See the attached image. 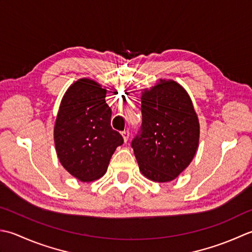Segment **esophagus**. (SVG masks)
Here are the masks:
<instances>
[{
	"label": "esophagus",
	"mask_w": 252,
	"mask_h": 252,
	"mask_svg": "<svg viewBox=\"0 0 252 252\" xmlns=\"http://www.w3.org/2000/svg\"><path fill=\"white\" fill-rule=\"evenodd\" d=\"M122 136H123V139H124V141H125V142H127L128 138H129V131H128V130L122 131Z\"/></svg>",
	"instance_id": "obj_1"
}]
</instances>
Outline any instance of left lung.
<instances>
[{"label":"left lung","mask_w":252,"mask_h":252,"mask_svg":"<svg viewBox=\"0 0 252 252\" xmlns=\"http://www.w3.org/2000/svg\"><path fill=\"white\" fill-rule=\"evenodd\" d=\"M142 125L131 147L143 176L157 183L175 179L196 156L200 125L183 86L160 79L141 94Z\"/></svg>","instance_id":"left-lung-1"}]
</instances>
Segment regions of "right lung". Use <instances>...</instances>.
<instances>
[{"label":"right lung","instance_id":"obj_1","mask_svg":"<svg viewBox=\"0 0 252 252\" xmlns=\"http://www.w3.org/2000/svg\"><path fill=\"white\" fill-rule=\"evenodd\" d=\"M106 89L95 80L80 78L69 86L61 101L54 125L59 160L71 176L92 182L106 173L116 148L124 139L112 129V111Z\"/></svg>","mask_w":252,"mask_h":252}]
</instances>
